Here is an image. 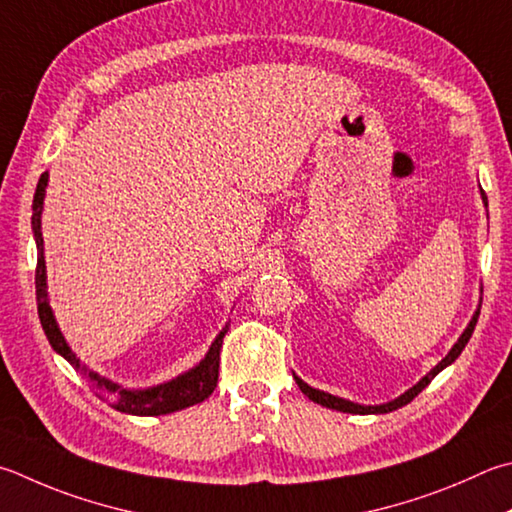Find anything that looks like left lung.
<instances>
[{
	"instance_id": "left-lung-1",
	"label": "left lung",
	"mask_w": 512,
	"mask_h": 512,
	"mask_svg": "<svg viewBox=\"0 0 512 512\" xmlns=\"http://www.w3.org/2000/svg\"><path fill=\"white\" fill-rule=\"evenodd\" d=\"M481 201H483V206L488 208V199H486V192H483V190H481ZM479 306H481V304H479ZM479 306H477V311L472 313V318H470V322H468V327L463 329V333L459 336V340L454 342L452 349L448 351V356H445L443 360L436 362V365H434L430 371H427V374H425L421 380H418L416 385H412V387L407 389V392H403L401 396H396L394 401H387V403H380V405H360V403L347 401V398L333 396V394H329V392H322V389H315V387H311V385H306L300 376H295V374H293L295 383H297V387L302 389V394H304V396H309L313 403H318V405H322V407H329V410L347 412V414H387V412H394V410H398V407H403V405H407L410 401H414V398H416L418 394H421L427 385L432 383V378H434L436 374H441V371H443L445 367H450L452 362L461 356V351L466 349L468 340L472 338V331H475V327H477Z\"/></svg>"
}]
</instances>
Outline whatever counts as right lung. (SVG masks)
I'll return each mask as SVG.
<instances>
[{"mask_svg": "<svg viewBox=\"0 0 512 512\" xmlns=\"http://www.w3.org/2000/svg\"><path fill=\"white\" fill-rule=\"evenodd\" d=\"M46 185H49V172H44L40 176V181H37V190L33 197L31 228H33V239L37 246V271H35L37 313H40L42 329L46 333V338H49V345L53 347V351L60 353L64 360H69L73 369H76L78 374L91 385L96 396H100L102 401H107L118 412L132 414V416H163V414L179 412V410H185V407H192V405L206 401V398L215 392V387H217L219 351H221V342H224V336L230 329L228 322H226V327L219 331V336L212 340V345L206 351V356H203L197 365L188 371H183V374H179V376L165 380V383L154 385V387H143V389L123 387L120 383H116V380L100 376L98 371L89 369L85 362H80V358L73 353L67 338L62 336V331L58 327V320H55L53 309L49 304V291H46L49 284H46L44 237H42V210H44Z\"/></svg>", "mask_w": 512, "mask_h": 512, "instance_id": "1", "label": "right lung"}]
</instances>
